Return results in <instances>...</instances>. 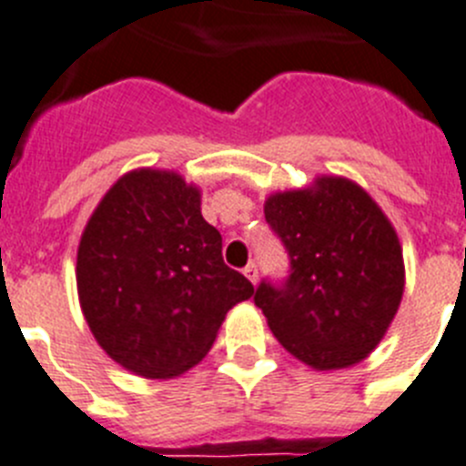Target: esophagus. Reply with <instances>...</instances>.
Listing matches in <instances>:
<instances>
[{
	"label": "esophagus",
	"instance_id": "1",
	"mask_svg": "<svg viewBox=\"0 0 466 466\" xmlns=\"http://www.w3.org/2000/svg\"><path fill=\"white\" fill-rule=\"evenodd\" d=\"M245 277L251 281V284H258V268H256V263H249V266L245 268Z\"/></svg>",
	"mask_w": 466,
	"mask_h": 466
}]
</instances>
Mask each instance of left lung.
Masks as SVG:
<instances>
[{"mask_svg": "<svg viewBox=\"0 0 466 466\" xmlns=\"http://www.w3.org/2000/svg\"><path fill=\"white\" fill-rule=\"evenodd\" d=\"M266 219L291 256V275L263 281L254 302L286 351L311 370L365 360L390 328L404 293L402 245L377 200L341 175L275 191Z\"/></svg>", "mask_w": 466, "mask_h": 466, "instance_id": "left-lung-1", "label": "left lung"}]
</instances>
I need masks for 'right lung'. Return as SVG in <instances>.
Masks as SVG:
<instances>
[{
	"label": "right lung",
	"instance_id": "1",
	"mask_svg": "<svg viewBox=\"0 0 466 466\" xmlns=\"http://www.w3.org/2000/svg\"><path fill=\"white\" fill-rule=\"evenodd\" d=\"M76 284L96 344L143 379L198 365L228 309L254 296L221 258L198 187L161 168L129 170L106 191L80 236Z\"/></svg>",
	"mask_w": 466,
	"mask_h": 466
}]
</instances>
